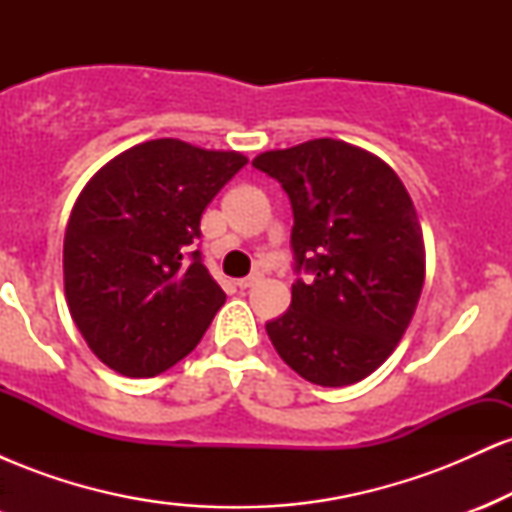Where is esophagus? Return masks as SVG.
I'll return each mask as SVG.
<instances>
[{
	"instance_id": "1",
	"label": "esophagus",
	"mask_w": 512,
	"mask_h": 512,
	"mask_svg": "<svg viewBox=\"0 0 512 512\" xmlns=\"http://www.w3.org/2000/svg\"><path fill=\"white\" fill-rule=\"evenodd\" d=\"M260 279H262V274L255 272V274H250V276H243V279H238V286H240V289H243V291H245V289H252V286H255Z\"/></svg>"
}]
</instances>
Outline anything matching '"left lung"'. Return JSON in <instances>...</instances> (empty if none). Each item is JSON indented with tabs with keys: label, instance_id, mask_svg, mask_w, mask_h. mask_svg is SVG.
I'll use <instances>...</instances> for the list:
<instances>
[{
	"label": "left lung",
	"instance_id": "1",
	"mask_svg": "<svg viewBox=\"0 0 512 512\" xmlns=\"http://www.w3.org/2000/svg\"><path fill=\"white\" fill-rule=\"evenodd\" d=\"M252 166L293 209L291 305L267 322L276 354L322 387L368 378L395 351L424 289L414 202L378 156L339 139L267 151Z\"/></svg>",
	"mask_w": 512,
	"mask_h": 512
}]
</instances>
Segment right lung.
<instances>
[{
  "label": "right lung",
  "instance_id": "add662e5",
  "mask_svg": "<svg viewBox=\"0 0 512 512\" xmlns=\"http://www.w3.org/2000/svg\"><path fill=\"white\" fill-rule=\"evenodd\" d=\"M245 163L238 151L154 139L81 190L64 233V293L105 366L151 378L199 344L226 303L202 262L199 221Z\"/></svg>",
  "mask_w": 512,
  "mask_h": 512
}]
</instances>
